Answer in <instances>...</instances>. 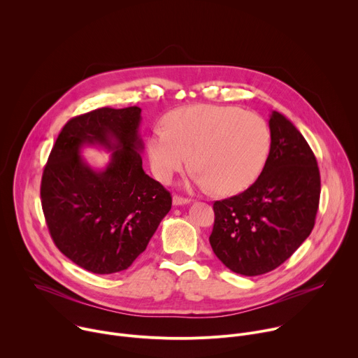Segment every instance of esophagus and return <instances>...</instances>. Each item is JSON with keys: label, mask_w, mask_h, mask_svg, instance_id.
Returning <instances> with one entry per match:
<instances>
[{"label": "esophagus", "mask_w": 358, "mask_h": 358, "mask_svg": "<svg viewBox=\"0 0 358 358\" xmlns=\"http://www.w3.org/2000/svg\"><path fill=\"white\" fill-rule=\"evenodd\" d=\"M189 198H184V196H180V195H174L173 196V203L174 206H185V203H189Z\"/></svg>", "instance_id": "obj_1"}]
</instances>
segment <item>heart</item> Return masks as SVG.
<instances>
[{
  "mask_svg": "<svg viewBox=\"0 0 358 358\" xmlns=\"http://www.w3.org/2000/svg\"><path fill=\"white\" fill-rule=\"evenodd\" d=\"M271 147V131L257 113L232 106L192 105L166 117L147 140L151 170L162 182L189 164L195 182L221 195L248 188L261 173Z\"/></svg>",
  "mask_w": 358,
  "mask_h": 358,
  "instance_id": "heart-1",
  "label": "heart"
}]
</instances>
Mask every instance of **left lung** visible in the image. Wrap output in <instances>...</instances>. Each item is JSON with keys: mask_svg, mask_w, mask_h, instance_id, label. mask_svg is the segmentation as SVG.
Returning a JSON list of instances; mask_svg holds the SVG:
<instances>
[{"mask_svg": "<svg viewBox=\"0 0 358 358\" xmlns=\"http://www.w3.org/2000/svg\"><path fill=\"white\" fill-rule=\"evenodd\" d=\"M271 150L248 189L214 202L210 243L217 258L243 276L268 273L289 259L315 227L320 171L308 141L279 112L269 119Z\"/></svg>", "mask_w": 358, "mask_h": 358, "instance_id": "1", "label": "left lung"}]
</instances>
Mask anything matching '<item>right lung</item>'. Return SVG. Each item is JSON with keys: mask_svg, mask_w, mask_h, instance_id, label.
I'll return each instance as SVG.
<instances>
[{"mask_svg": "<svg viewBox=\"0 0 358 358\" xmlns=\"http://www.w3.org/2000/svg\"><path fill=\"white\" fill-rule=\"evenodd\" d=\"M141 109L100 108L61 130L41 181L45 221L57 248L97 275L127 269L171 210V194L143 170ZM85 143L112 149L105 170L80 157Z\"/></svg>", "mask_w": 358, "mask_h": 358, "instance_id": "add662e5", "label": "right lung"}]
</instances>
